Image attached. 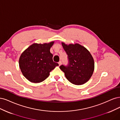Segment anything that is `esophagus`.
Segmentation results:
<instances>
[{
  "label": "esophagus",
  "mask_w": 120,
  "mask_h": 120,
  "mask_svg": "<svg viewBox=\"0 0 120 120\" xmlns=\"http://www.w3.org/2000/svg\"><path fill=\"white\" fill-rule=\"evenodd\" d=\"M58 64H59V65L60 66L61 65V64H62V62L61 61H59V62H58Z\"/></svg>",
  "instance_id": "34e87169"
}]
</instances>
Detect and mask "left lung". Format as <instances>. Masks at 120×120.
<instances>
[{"mask_svg": "<svg viewBox=\"0 0 120 120\" xmlns=\"http://www.w3.org/2000/svg\"><path fill=\"white\" fill-rule=\"evenodd\" d=\"M68 55V63L62 65L61 70L71 83L80 85L90 79L94 70L93 58L88 50L79 44H65L62 43Z\"/></svg>", "mask_w": 120, "mask_h": 120, "instance_id": "8db88e82", "label": "left lung"}]
</instances>
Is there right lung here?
Instances as JSON below:
<instances>
[{"instance_id": "right-lung-1", "label": "right lung", "mask_w": 120, "mask_h": 120, "mask_svg": "<svg viewBox=\"0 0 120 120\" xmlns=\"http://www.w3.org/2000/svg\"><path fill=\"white\" fill-rule=\"evenodd\" d=\"M54 41L49 43H34L23 52L19 60V67L25 78L32 83H40L59 64L53 61L50 49Z\"/></svg>"}]
</instances>
